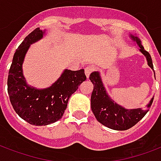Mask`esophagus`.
Here are the masks:
<instances>
[{
    "instance_id": "1",
    "label": "esophagus",
    "mask_w": 161,
    "mask_h": 161,
    "mask_svg": "<svg viewBox=\"0 0 161 161\" xmlns=\"http://www.w3.org/2000/svg\"><path fill=\"white\" fill-rule=\"evenodd\" d=\"M94 71V67L92 65H90V66H86L85 69H84V71H85V75H86L87 78H89L90 75L91 74V72Z\"/></svg>"
}]
</instances>
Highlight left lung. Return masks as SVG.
Masks as SVG:
<instances>
[{"label": "left lung", "mask_w": 161, "mask_h": 161, "mask_svg": "<svg viewBox=\"0 0 161 161\" xmlns=\"http://www.w3.org/2000/svg\"><path fill=\"white\" fill-rule=\"evenodd\" d=\"M130 37L139 47V51L146 57L147 65L153 71L152 58L149 53L144 49L141 40L136 36L130 35ZM90 80L94 85L90 100L91 110L98 122L110 129L115 130H125L131 128L145 116L153 103V97H152L145 109H127L116 103L108 95L102 82L100 71H93L90 76Z\"/></svg>", "instance_id": "8db88e82"}]
</instances>
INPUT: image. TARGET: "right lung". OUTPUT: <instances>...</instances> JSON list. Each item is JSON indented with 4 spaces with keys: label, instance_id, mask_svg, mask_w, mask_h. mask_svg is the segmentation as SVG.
Masks as SVG:
<instances>
[{
    "label": "right lung",
    "instance_id": "1",
    "mask_svg": "<svg viewBox=\"0 0 161 161\" xmlns=\"http://www.w3.org/2000/svg\"><path fill=\"white\" fill-rule=\"evenodd\" d=\"M46 31L36 28L27 36L14 53L8 72V92L11 104L21 119L33 125H47L60 119L69 98L86 80L84 70L65 69L51 86L36 89L26 83L23 63L31 45L41 40Z\"/></svg>",
    "mask_w": 161,
    "mask_h": 161
}]
</instances>
